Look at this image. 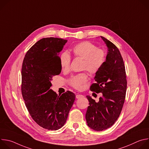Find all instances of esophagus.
<instances>
[{
    "mask_svg": "<svg viewBox=\"0 0 149 149\" xmlns=\"http://www.w3.org/2000/svg\"><path fill=\"white\" fill-rule=\"evenodd\" d=\"M84 96L82 95H81V94H77L76 95V98H77V99H79V98H82V97H83Z\"/></svg>",
    "mask_w": 149,
    "mask_h": 149,
    "instance_id": "obj_1",
    "label": "esophagus"
}]
</instances>
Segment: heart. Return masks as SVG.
Segmentation results:
<instances>
[{
  "label": "heart",
  "instance_id": "b5f03b06",
  "mask_svg": "<svg viewBox=\"0 0 149 149\" xmlns=\"http://www.w3.org/2000/svg\"><path fill=\"white\" fill-rule=\"evenodd\" d=\"M72 51L76 57L83 59L82 68L87 70L92 74H95L100 70L106 59L105 52L97 48L96 45L88 41L82 42L76 44L72 48ZM59 63L63 70H69L71 56L68 52L64 51L61 53L59 56ZM87 79V75L86 73H81L71 77L69 82L75 88L80 90Z\"/></svg>",
  "mask_w": 149,
  "mask_h": 149
}]
</instances>
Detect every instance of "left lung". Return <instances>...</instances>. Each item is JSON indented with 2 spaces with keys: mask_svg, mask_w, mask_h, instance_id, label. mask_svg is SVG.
Wrapping results in <instances>:
<instances>
[{
  "mask_svg": "<svg viewBox=\"0 0 149 149\" xmlns=\"http://www.w3.org/2000/svg\"><path fill=\"white\" fill-rule=\"evenodd\" d=\"M107 47V54L104 64L95 74V83L90 90L101 93L102 97L96 102L87 95L90 105L86 118L87 125L95 131L109 129L118 119L124 102L127 90L125 66L117 47L111 42L101 36Z\"/></svg>",
  "mask_w": 149,
  "mask_h": 149,
  "instance_id": "1",
  "label": "left lung"
}]
</instances>
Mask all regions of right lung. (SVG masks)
<instances>
[{"label":"right lung","instance_id":"obj_1","mask_svg":"<svg viewBox=\"0 0 149 149\" xmlns=\"http://www.w3.org/2000/svg\"><path fill=\"white\" fill-rule=\"evenodd\" d=\"M67 40L43 38L27 52L22 67V94L33 120L49 130H57L65 124L75 95L67 91L61 95L54 91L52 77L61 72L59 52Z\"/></svg>","mask_w":149,"mask_h":149}]
</instances>
